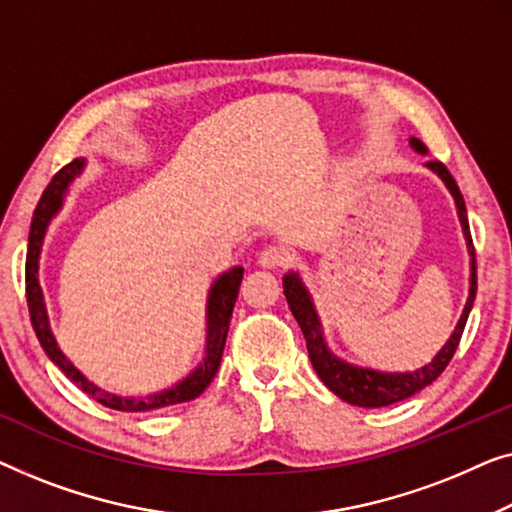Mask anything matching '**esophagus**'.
I'll list each match as a JSON object with an SVG mask.
<instances>
[{"instance_id": "obj_1", "label": "esophagus", "mask_w": 512, "mask_h": 512, "mask_svg": "<svg viewBox=\"0 0 512 512\" xmlns=\"http://www.w3.org/2000/svg\"><path fill=\"white\" fill-rule=\"evenodd\" d=\"M259 264L266 266V269H283V266H290L292 255L290 250L280 246H266L262 253H259Z\"/></svg>"}]
</instances>
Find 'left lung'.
Returning <instances> with one entry per match:
<instances>
[{"instance_id": "left-lung-1", "label": "left lung", "mask_w": 512, "mask_h": 512, "mask_svg": "<svg viewBox=\"0 0 512 512\" xmlns=\"http://www.w3.org/2000/svg\"><path fill=\"white\" fill-rule=\"evenodd\" d=\"M415 150L424 153L422 141L410 139ZM427 167L436 171L438 176L443 178L445 185L450 187L452 197H455L457 211H459V220H462L466 241H469V253H471V292H469V301H466L462 320L455 329V334L450 336V341L443 345V350L434 357V362L424 366V369L415 371V373H378V371H369V369H355V366L343 364L341 359H336L331 352L327 350L325 341H322L320 334V322L318 315L313 311L311 299H308V292L301 285V280L290 273V276L283 278V287H285V299L292 308V315L297 318L301 331L306 336V345H308V357H311L313 369L318 373L322 383H325L336 397H341L343 401L352 403V406H364V408H380V406H390V403L403 401L408 397H413L424 387L434 383V380L441 376L445 371V366L450 364V359L455 357V350L459 341H462L466 320H469V313L473 308V299H475V290H478V276H475V248H473V239H471V229H469V218H466V204L462 192H459L457 181L452 178L448 167L441 160H429Z\"/></svg>"}]
</instances>
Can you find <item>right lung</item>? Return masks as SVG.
Listing matches in <instances>:
<instances>
[{"instance_id":"1","label":"right lung","mask_w":512,"mask_h":512,"mask_svg":"<svg viewBox=\"0 0 512 512\" xmlns=\"http://www.w3.org/2000/svg\"><path fill=\"white\" fill-rule=\"evenodd\" d=\"M81 169H83V160H74V162L64 164V167L53 176V181L48 183L46 190H43L39 204H37V211H34V218H32L30 241H27V259H25V292H27V306H30L32 327H34V331H37L41 348L46 350V355L53 359L57 366H60L64 376H67L71 383L78 385V390H83L88 397L99 401L106 408L122 410V413H153V410H164V408L178 406V403L197 399L199 394L204 392L208 385H211L215 373H218L222 350H225V341H227L229 322H232V311H234L236 297H239V287H241V278H243L241 266H234L232 271L222 273V276L215 280V285L211 290V299H208L206 359H204V364H201L199 369L192 373V376H187L181 385L174 387V390L153 394V397H146V399L115 397V394L99 390V387L88 383V380L78 373L76 366L62 355L60 348H57L55 338H53V334H50L46 306H43L41 287L37 280L39 250H41V241H43V234H46L48 222L62 204L64 190H67L71 178L81 174Z\"/></svg>"}]
</instances>
